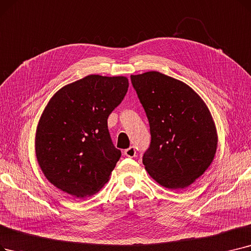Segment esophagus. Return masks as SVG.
<instances>
[{"instance_id":"obj_1","label":"esophagus","mask_w":251,"mask_h":251,"mask_svg":"<svg viewBox=\"0 0 251 251\" xmlns=\"http://www.w3.org/2000/svg\"><path fill=\"white\" fill-rule=\"evenodd\" d=\"M124 154L125 156L129 157V158H133L136 156V151H135V148L134 147H130L129 149L125 150L124 151Z\"/></svg>"}]
</instances>
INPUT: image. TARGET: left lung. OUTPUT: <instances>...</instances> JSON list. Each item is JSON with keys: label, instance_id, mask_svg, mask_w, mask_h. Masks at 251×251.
I'll return each mask as SVG.
<instances>
[{"label": "left lung", "instance_id": "obj_1", "mask_svg": "<svg viewBox=\"0 0 251 251\" xmlns=\"http://www.w3.org/2000/svg\"><path fill=\"white\" fill-rule=\"evenodd\" d=\"M131 82L150 123L146 170L166 189L188 188L216 152L219 139L208 106L188 84L157 71L131 75Z\"/></svg>", "mask_w": 251, "mask_h": 251}]
</instances>
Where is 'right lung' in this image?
I'll return each mask as SVG.
<instances>
[{"label":"right lung","instance_id":"1","mask_svg":"<svg viewBox=\"0 0 251 251\" xmlns=\"http://www.w3.org/2000/svg\"><path fill=\"white\" fill-rule=\"evenodd\" d=\"M124 75H89L54 94L36 130L38 164L54 187L75 198L99 192L121 157L107 129V118L123 100Z\"/></svg>","mask_w":251,"mask_h":251}]
</instances>
